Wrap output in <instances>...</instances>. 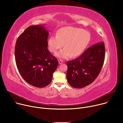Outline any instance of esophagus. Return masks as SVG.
<instances>
[{"label": "esophagus", "mask_w": 123, "mask_h": 123, "mask_svg": "<svg viewBox=\"0 0 123 123\" xmlns=\"http://www.w3.org/2000/svg\"><path fill=\"white\" fill-rule=\"evenodd\" d=\"M58 62H59V64H62L63 63V61L62 60H61V59H59L58 60Z\"/></svg>", "instance_id": "1"}]
</instances>
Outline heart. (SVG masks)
I'll use <instances>...</instances> for the list:
<instances>
[{"label": "heart", "instance_id": "heart-1", "mask_svg": "<svg viewBox=\"0 0 123 123\" xmlns=\"http://www.w3.org/2000/svg\"><path fill=\"white\" fill-rule=\"evenodd\" d=\"M91 40L89 31L73 27H66L59 29L56 36L50 37L48 41L49 50L55 53L63 47L64 48L56 54L58 57L66 58L75 57L82 54Z\"/></svg>", "mask_w": 123, "mask_h": 123}]
</instances>
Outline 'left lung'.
<instances>
[{
  "label": "left lung",
  "instance_id": "1",
  "mask_svg": "<svg viewBox=\"0 0 123 123\" xmlns=\"http://www.w3.org/2000/svg\"><path fill=\"white\" fill-rule=\"evenodd\" d=\"M105 57L103 42L87 48L78 58L67 61V79L74 88H83L92 83L99 74Z\"/></svg>",
  "mask_w": 123,
  "mask_h": 123
}]
</instances>
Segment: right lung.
I'll use <instances>...</instances> for the list:
<instances>
[{"mask_svg": "<svg viewBox=\"0 0 123 123\" xmlns=\"http://www.w3.org/2000/svg\"><path fill=\"white\" fill-rule=\"evenodd\" d=\"M49 32L42 25L28 27L18 37L14 49L15 63L24 80L37 87L49 84L58 65L48 50Z\"/></svg>", "mask_w": 123, "mask_h": 123, "instance_id": "right-lung-1", "label": "right lung"}]
</instances>
